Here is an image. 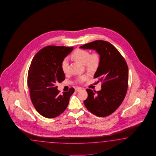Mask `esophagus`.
I'll return each mask as SVG.
<instances>
[{
  "label": "esophagus",
  "mask_w": 156,
  "mask_h": 156,
  "mask_svg": "<svg viewBox=\"0 0 156 156\" xmlns=\"http://www.w3.org/2000/svg\"><path fill=\"white\" fill-rule=\"evenodd\" d=\"M81 89H82V88H81V87H76L75 88V91L76 92H79Z\"/></svg>",
  "instance_id": "esophagus-1"
}]
</instances>
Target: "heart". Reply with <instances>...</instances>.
Listing matches in <instances>:
<instances>
[{"mask_svg": "<svg viewBox=\"0 0 156 156\" xmlns=\"http://www.w3.org/2000/svg\"><path fill=\"white\" fill-rule=\"evenodd\" d=\"M72 58L77 60L83 64H85L88 69L94 71L96 70L100 66L101 56L98 52H94L90 54L88 50L83 49H77L72 53ZM62 69L65 73H68L69 71V62L67 58H64L61 64ZM88 74H84L79 76L77 80L79 82H83L89 77Z\"/></svg>", "mask_w": 156, "mask_h": 156, "instance_id": "b5f03b06", "label": "heart"}]
</instances>
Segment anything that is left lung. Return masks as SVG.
I'll return each mask as SVG.
<instances>
[{"instance_id": "obj_1", "label": "left lung", "mask_w": 156, "mask_h": 156, "mask_svg": "<svg viewBox=\"0 0 156 156\" xmlns=\"http://www.w3.org/2000/svg\"><path fill=\"white\" fill-rule=\"evenodd\" d=\"M83 49H93L100 54L101 62L94 78L102 82L101 90L90 89L88 98L84 101L85 107L95 115L105 117L112 114L119 108L128 88V68L124 58L110 43L97 40L80 46Z\"/></svg>"}]
</instances>
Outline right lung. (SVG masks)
<instances>
[{"instance_id": "obj_1", "label": "right lung", "mask_w": 156, "mask_h": 156, "mask_svg": "<svg viewBox=\"0 0 156 156\" xmlns=\"http://www.w3.org/2000/svg\"><path fill=\"white\" fill-rule=\"evenodd\" d=\"M73 49V47L48 46L40 50L32 59L28 75L30 96L36 110L45 118H53L64 112L75 91L71 88L61 95L56 86L65 79L61 64Z\"/></svg>"}]
</instances>
